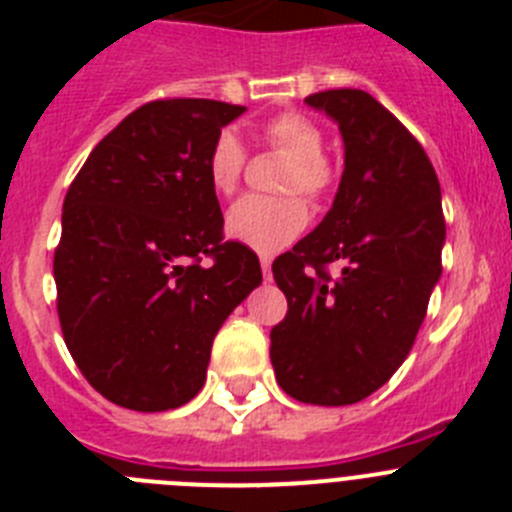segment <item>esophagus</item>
<instances>
[{
	"mask_svg": "<svg viewBox=\"0 0 512 512\" xmlns=\"http://www.w3.org/2000/svg\"><path fill=\"white\" fill-rule=\"evenodd\" d=\"M261 274H264V279H271V259H269V256H261Z\"/></svg>",
	"mask_w": 512,
	"mask_h": 512,
	"instance_id": "1",
	"label": "esophagus"
}]
</instances>
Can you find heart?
I'll return each mask as SVG.
<instances>
[{
  "label": "heart",
  "mask_w": 512,
  "mask_h": 512,
  "mask_svg": "<svg viewBox=\"0 0 512 512\" xmlns=\"http://www.w3.org/2000/svg\"><path fill=\"white\" fill-rule=\"evenodd\" d=\"M266 140L292 158L282 179L284 192H302L320 200L330 189L333 171L323 153V133L310 117L284 112L266 122ZM246 148L233 130H223L207 153V179L220 194H233L241 184ZM307 225V207L300 197H259L246 194L228 210L230 238L259 253H277L295 241Z\"/></svg>",
  "instance_id": "b5f03b06"
}]
</instances>
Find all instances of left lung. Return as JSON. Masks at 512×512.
<instances>
[{
	"label": "left lung",
	"mask_w": 512,
	"mask_h": 512,
	"mask_svg": "<svg viewBox=\"0 0 512 512\" xmlns=\"http://www.w3.org/2000/svg\"><path fill=\"white\" fill-rule=\"evenodd\" d=\"M343 138V176L328 215L271 271L287 318L271 328V364L289 397L354 405L408 359L441 279V184L408 128L361 89L305 99ZM338 260L330 280L322 266Z\"/></svg>",
	"instance_id": "left-lung-1"
}]
</instances>
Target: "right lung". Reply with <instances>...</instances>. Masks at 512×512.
<instances>
[{
	"label": "right lung",
	"instance_id": "obj_1",
	"mask_svg": "<svg viewBox=\"0 0 512 512\" xmlns=\"http://www.w3.org/2000/svg\"><path fill=\"white\" fill-rule=\"evenodd\" d=\"M243 112L215 99L143 104L99 140L63 200L53 259L63 341L120 408L192 400L217 330L261 284L256 253L223 243L207 179L212 140Z\"/></svg>",
	"mask_w": 512,
	"mask_h": 512
}]
</instances>
